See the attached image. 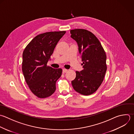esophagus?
I'll return each mask as SVG.
<instances>
[{"label":"esophagus","mask_w":134,"mask_h":134,"mask_svg":"<svg viewBox=\"0 0 134 134\" xmlns=\"http://www.w3.org/2000/svg\"><path fill=\"white\" fill-rule=\"evenodd\" d=\"M68 70L67 69H63V73H66Z\"/></svg>","instance_id":"34e87169"}]
</instances>
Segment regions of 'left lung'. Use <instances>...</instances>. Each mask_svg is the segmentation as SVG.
I'll return each mask as SVG.
<instances>
[{"mask_svg": "<svg viewBox=\"0 0 134 134\" xmlns=\"http://www.w3.org/2000/svg\"><path fill=\"white\" fill-rule=\"evenodd\" d=\"M70 34L77 43L83 68L81 71H76L72 85L77 93L89 95L96 91L104 80L107 70L106 55L99 41L91 32L76 29L70 30Z\"/></svg>", "mask_w": 134, "mask_h": 134, "instance_id": "left-lung-1", "label": "left lung"}]
</instances>
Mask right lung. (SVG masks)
<instances>
[{
  "mask_svg": "<svg viewBox=\"0 0 134 134\" xmlns=\"http://www.w3.org/2000/svg\"><path fill=\"white\" fill-rule=\"evenodd\" d=\"M66 31L48 32L35 37L23 54L22 70L26 82L32 93L39 98L51 96L62 75L61 68L47 65L54 49Z\"/></svg>",
  "mask_w": 134,
  "mask_h": 134,
  "instance_id": "right-lung-1",
  "label": "right lung"
}]
</instances>
